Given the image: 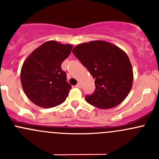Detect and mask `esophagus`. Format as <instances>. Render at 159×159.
<instances>
[{
  "label": "esophagus",
  "mask_w": 159,
  "mask_h": 159,
  "mask_svg": "<svg viewBox=\"0 0 159 159\" xmlns=\"http://www.w3.org/2000/svg\"><path fill=\"white\" fill-rule=\"evenodd\" d=\"M75 87L78 88V89H81V83H78V84H77L76 85H75Z\"/></svg>",
  "instance_id": "1"
}]
</instances>
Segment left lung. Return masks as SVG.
<instances>
[{
  "mask_svg": "<svg viewBox=\"0 0 159 159\" xmlns=\"http://www.w3.org/2000/svg\"><path fill=\"white\" fill-rule=\"evenodd\" d=\"M73 53L95 78V91L86 96L90 105L108 109L121 104L132 87L133 70L127 54L105 41L82 43Z\"/></svg>",
  "mask_w": 159,
  "mask_h": 159,
  "instance_id": "1",
  "label": "left lung"
}]
</instances>
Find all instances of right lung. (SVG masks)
Masks as SVG:
<instances>
[{
	"label": "right lung",
	"instance_id": "right-lung-1",
	"mask_svg": "<svg viewBox=\"0 0 159 159\" xmlns=\"http://www.w3.org/2000/svg\"><path fill=\"white\" fill-rule=\"evenodd\" d=\"M73 45L48 41L36 48L25 61L20 81L27 97L34 104L50 108L63 103L71 86L61 70V63L69 56Z\"/></svg>",
	"mask_w": 159,
	"mask_h": 159
}]
</instances>
